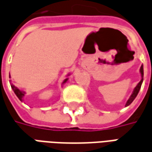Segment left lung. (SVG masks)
<instances>
[{"label": "left lung", "mask_w": 152, "mask_h": 152, "mask_svg": "<svg viewBox=\"0 0 152 152\" xmlns=\"http://www.w3.org/2000/svg\"><path fill=\"white\" fill-rule=\"evenodd\" d=\"M140 73H141V75H142V79H141V81L137 83L135 88H134V90H133V93H132V95L130 96L129 99L128 100V102H126V105L125 106H128V105H129L132 102H133V100L136 98L137 95L138 94V92H139L140 88H141V86H142V83L143 82V66L142 65L141 68H140Z\"/></svg>", "instance_id": "8db88e82"}]
</instances>
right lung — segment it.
<instances>
[{
    "instance_id": "add662e5",
    "label": "right lung",
    "mask_w": 152,
    "mask_h": 152,
    "mask_svg": "<svg viewBox=\"0 0 152 152\" xmlns=\"http://www.w3.org/2000/svg\"><path fill=\"white\" fill-rule=\"evenodd\" d=\"M68 75H69V74H68ZM68 78H65L64 80V82H63V83L62 84H64V83H65L66 82H67ZM10 86H11V88L13 89V91H14V92L15 93V95L17 96V97L21 101V102H23V96H24V94H25V92L24 91H21V90H19V88H16L15 86H14L13 84H10Z\"/></svg>"
}]
</instances>
